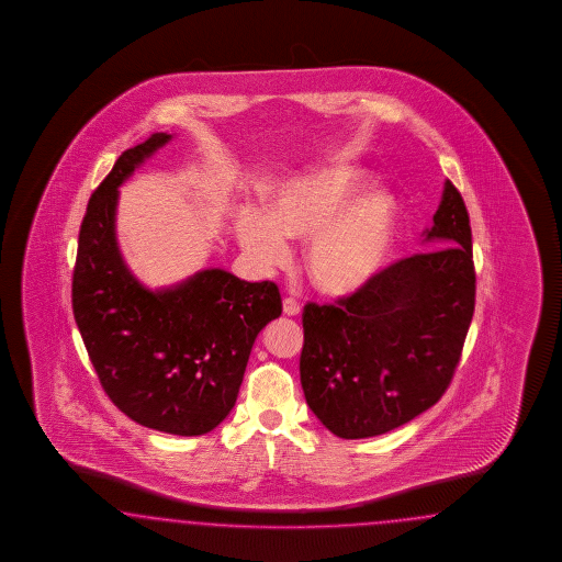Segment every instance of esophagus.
<instances>
[{
	"instance_id": "esophagus-1",
	"label": "esophagus",
	"mask_w": 562,
	"mask_h": 562,
	"mask_svg": "<svg viewBox=\"0 0 562 562\" xmlns=\"http://www.w3.org/2000/svg\"><path fill=\"white\" fill-rule=\"evenodd\" d=\"M299 313H301V303L296 299H292V296H286L284 299V315L296 317Z\"/></svg>"
}]
</instances>
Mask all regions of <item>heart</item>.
<instances>
[{
    "label": "heart",
    "instance_id": "b5f03b06",
    "mask_svg": "<svg viewBox=\"0 0 562 562\" xmlns=\"http://www.w3.org/2000/svg\"><path fill=\"white\" fill-rule=\"evenodd\" d=\"M360 172L329 167L308 172L278 189L263 214L247 210L235 224L240 247L266 268L290 257L286 238H311L306 270L329 296H348L362 289L387 259L393 240L392 198L371 191L352 198Z\"/></svg>",
    "mask_w": 562,
    "mask_h": 562
}]
</instances>
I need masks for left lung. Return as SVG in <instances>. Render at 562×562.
Listing matches in <instances>:
<instances>
[{"label":"left lung","mask_w":562,"mask_h":562,"mask_svg":"<svg viewBox=\"0 0 562 562\" xmlns=\"http://www.w3.org/2000/svg\"><path fill=\"white\" fill-rule=\"evenodd\" d=\"M426 238L362 289L303 308L301 385L308 408L341 439H367L435 406L460 364L476 305L472 226L447 179Z\"/></svg>","instance_id":"1"}]
</instances>
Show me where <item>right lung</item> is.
Returning a JSON list of instances; mask_svg holds the SVG:
<instances>
[{
  "label": "right lung",
  "mask_w": 562,
  "mask_h": 562,
  "mask_svg": "<svg viewBox=\"0 0 562 562\" xmlns=\"http://www.w3.org/2000/svg\"><path fill=\"white\" fill-rule=\"evenodd\" d=\"M153 134L125 150L90 195L71 276V306L102 390L137 425L195 437L237 402L257 334L282 313L278 286L205 270L150 292L115 243L117 188L169 142Z\"/></svg>",
  "instance_id": "obj_1"
}]
</instances>
